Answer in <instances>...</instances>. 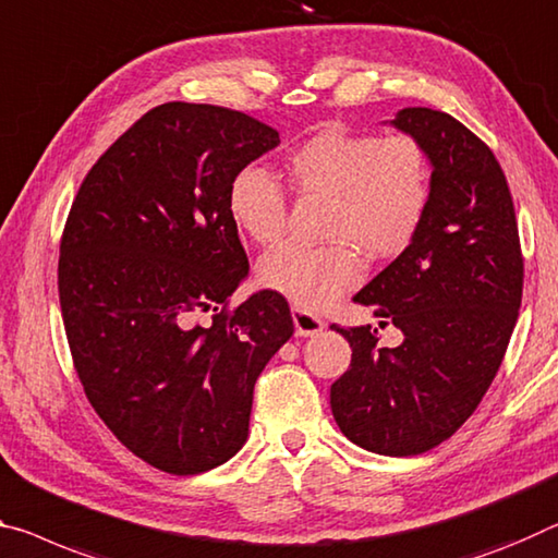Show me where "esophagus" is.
<instances>
[{
    "instance_id": "obj_1",
    "label": "esophagus",
    "mask_w": 558,
    "mask_h": 558,
    "mask_svg": "<svg viewBox=\"0 0 558 558\" xmlns=\"http://www.w3.org/2000/svg\"><path fill=\"white\" fill-rule=\"evenodd\" d=\"M293 323H295V332L300 335V338H313V335H317L325 327L320 317L303 311V307H293Z\"/></svg>"
}]
</instances>
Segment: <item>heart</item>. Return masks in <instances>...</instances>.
<instances>
[{
    "mask_svg": "<svg viewBox=\"0 0 558 558\" xmlns=\"http://www.w3.org/2000/svg\"><path fill=\"white\" fill-rule=\"evenodd\" d=\"M286 168L300 196L332 203L325 235L335 243H286L265 253L258 265L263 286L295 307L317 311L357 286L362 263L355 245L369 258H390L420 231L429 203V168L412 136L327 129L293 148ZM226 206L238 231L255 243L270 245L286 231V191L258 166L233 175Z\"/></svg>",
    "mask_w": 558,
    "mask_h": 558,
    "instance_id": "obj_1",
    "label": "heart"
}]
</instances>
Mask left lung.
<instances>
[{"label": "left lung", "mask_w": 558, "mask_h": 558, "mask_svg": "<svg viewBox=\"0 0 558 558\" xmlns=\"http://www.w3.org/2000/svg\"><path fill=\"white\" fill-rule=\"evenodd\" d=\"M390 123L429 158V203L412 243L352 300L392 320L404 340L379 348L377 327L332 325L352 362L330 387V407L357 447L412 457L452 437L489 390L517 325L524 260L492 148L424 106Z\"/></svg>", "instance_id": "obj_1"}]
</instances>
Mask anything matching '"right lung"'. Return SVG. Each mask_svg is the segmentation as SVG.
<instances>
[{
    "mask_svg": "<svg viewBox=\"0 0 558 558\" xmlns=\"http://www.w3.org/2000/svg\"><path fill=\"white\" fill-rule=\"evenodd\" d=\"M280 144L210 104L144 113L78 189L59 247V303L76 375L123 447L201 474L247 439L255 379L293 335L286 298L247 278L228 183Z\"/></svg>",
    "mask_w": 558,
    "mask_h": 558,
    "instance_id": "obj_1",
    "label": "right lung"
}]
</instances>
